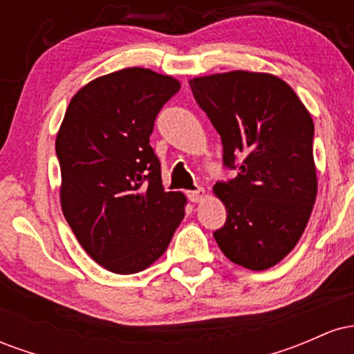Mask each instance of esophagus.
<instances>
[{"instance_id": "1", "label": "esophagus", "mask_w": 354, "mask_h": 354, "mask_svg": "<svg viewBox=\"0 0 354 354\" xmlns=\"http://www.w3.org/2000/svg\"><path fill=\"white\" fill-rule=\"evenodd\" d=\"M186 196H188V200H189L191 203H200V201L205 200L206 191L203 189V188L189 189V191H186Z\"/></svg>"}]
</instances>
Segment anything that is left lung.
<instances>
[{"label":"left lung","instance_id":"8db88e82","mask_svg":"<svg viewBox=\"0 0 354 354\" xmlns=\"http://www.w3.org/2000/svg\"><path fill=\"white\" fill-rule=\"evenodd\" d=\"M189 86L221 136L223 166L238 171L214 185L228 216L213 236L233 263L268 270L296 246L316 200L310 113L266 73H221Z\"/></svg>","mask_w":354,"mask_h":354}]
</instances>
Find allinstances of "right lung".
<instances>
[{"instance_id": "add662e5", "label": "right lung", "mask_w": 354, "mask_h": 354, "mask_svg": "<svg viewBox=\"0 0 354 354\" xmlns=\"http://www.w3.org/2000/svg\"><path fill=\"white\" fill-rule=\"evenodd\" d=\"M178 91L171 76L145 68L101 76L73 96L56 136L64 218L111 273L146 270L185 216V194L166 193L149 145L158 113Z\"/></svg>"}]
</instances>
